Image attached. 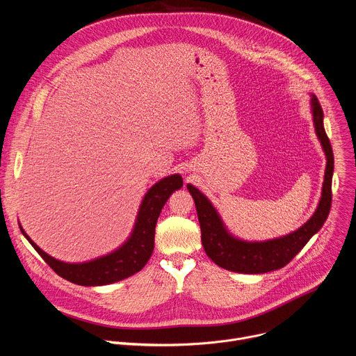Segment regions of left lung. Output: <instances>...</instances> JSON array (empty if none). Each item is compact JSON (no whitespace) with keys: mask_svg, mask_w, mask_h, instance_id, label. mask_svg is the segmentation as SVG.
<instances>
[{"mask_svg":"<svg viewBox=\"0 0 356 356\" xmlns=\"http://www.w3.org/2000/svg\"><path fill=\"white\" fill-rule=\"evenodd\" d=\"M310 110L316 135L323 146L327 165L317 209L314 214L296 231L266 241L241 239L229 232L207 195L193 184H187V190L195 202L202 246H204L207 257L218 266L245 275H259L282 269L324 225L331 209L334 154L324 129V113L314 94H310Z\"/></svg>","mask_w":356,"mask_h":356,"instance_id":"1","label":"left lung"}]
</instances>
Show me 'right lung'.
Masks as SVG:
<instances>
[{
  "label": "right lung",
  "mask_w": 356,
  "mask_h": 356,
  "mask_svg": "<svg viewBox=\"0 0 356 356\" xmlns=\"http://www.w3.org/2000/svg\"><path fill=\"white\" fill-rule=\"evenodd\" d=\"M183 177L179 173L166 176L152 186L143 195L134 228L127 241L107 255L86 262H63L47 255L24 231L19 229L33 249L60 277L80 286H106L124 280L147 264L155 246V227L161 211L173 191L181 188Z\"/></svg>",
  "instance_id": "obj_1"
}]
</instances>
